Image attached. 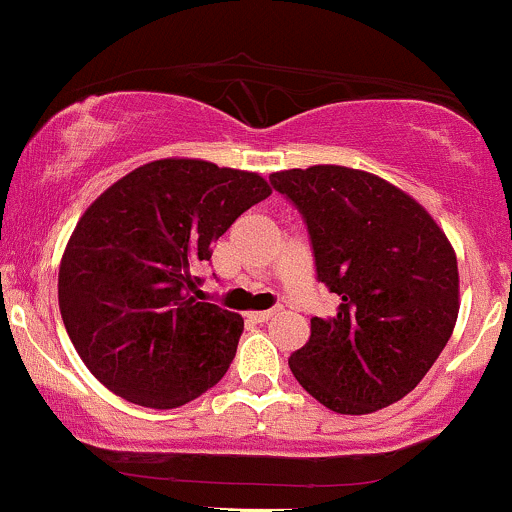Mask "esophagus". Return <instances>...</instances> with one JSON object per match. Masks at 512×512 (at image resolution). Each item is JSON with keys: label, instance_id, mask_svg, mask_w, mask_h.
Here are the masks:
<instances>
[{"label": "esophagus", "instance_id": "1", "mask_svg": "<svg viewBox=\"0 0 512 512\" xmlns=\"http://www.w3.org/2000/svg\"><path fill=\"white\" fill-rule=\"evenodd\" d=\"M276 315H279V310H257V313H248L250 320H255V322H267Z\"/></svg>", "mask_w": 512, "mask_h": 512}]
</instances>
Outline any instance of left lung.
Segmentation results:
<instances>
[{
    "label": "left lung",
    "instance_id": "1",
    "mask_svg": "<svg viewBox=\"0 0 512 512\" xmlns=\"http://www.w3.org/2000/svg\"><path fill=\"white\" fill-rule=\"evenodd\" d=\"M308 223L317 279L337 313L310 320L293 378L337 414L407 397L448 344L460 313L457 255L443 228L397 185L346 166L269 175Z\"/></svg>",
    "mask_w": 512,
    "mask_h": 512
}]
</instances>
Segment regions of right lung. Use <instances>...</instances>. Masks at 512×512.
Here are the masks:
<instances>
[{"label":"right lung","mask_w":512,"mask_h":512,"mask_svg":"<svg viewBox=\"0 0 512 512\" xmlns=\"http://www.w3.org/2000/svg\"><path fill=\"white\" fill-rule=\"evenodd\" d=\"M269 195L260 173L173 156L93 199L62 252L57 298L76 354L110 392L175 409L219 383L243 317L197 301L195 269Z\"/></svg>","instance_id":"1"}]
</instances>
